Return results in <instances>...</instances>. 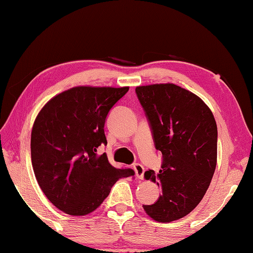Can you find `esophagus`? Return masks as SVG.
I'll use <instances>...</instances> for the list:
<instances>
[{
  "label": "esophagus",
  "instance_id": "1",
  "mask_svg": "<svg viewBox=\"0 0 253 253\" xmlns=\"http://www.w3.org/2000/svg\"><path fill=\"white\" fill-rule=\"evenodd\" d=\"M132 169H133V170H135L137 178L143 179V173H144V168H143V166L141 164H139V163H135V164L132 165Z\"/></svg>",
  "mask_w": 253,
  "mask_h": 253
}]
</instances>
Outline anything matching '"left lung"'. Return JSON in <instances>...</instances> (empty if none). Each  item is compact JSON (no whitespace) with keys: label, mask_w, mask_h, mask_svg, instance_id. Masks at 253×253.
I'll use <instances>...</instances> for the list:
<instances>
[{"label":"left lung","mask_w":253,"mask_h":253,"mask_svg":"<svg viewBox=\"0 0 253 253\" xmlns=\"http://www.w3.org/2000/svg\"><path fill=\"white\" fill-rule=\"evenodd\" d=\"M136 93L163 155L159 174L144 173L162 192L143 209L154 221L169 223L189 214L206 195L216 168V122L198 95L174 84L139 85Z\"/></svg>","instance_id":"left-lung-1"}]
</instances>
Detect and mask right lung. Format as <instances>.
I'll return each mask as SVG.
<instances>
[{
  "mask_svg": "<svg viewBox=\"0 0 253 253\" xmlns=\"http://www.w3.org/2000/svg\"><path fill=\"white\" fill-rule=\"evenodd\" d=\"M129 87H74L42 107L31 130V163L38 184L64 213L84 216L98 209L113 185L135 175L116 169L106 153L104 124Z\"/></svg>",
  "mask_w": 253,
  "mask_h": 253,
  "instance_id": "add662e5",
  "label": "right lung"
}]
</instances>
